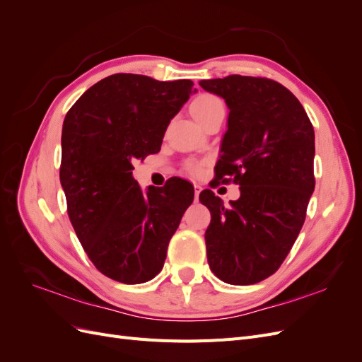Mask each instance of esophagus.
I'll list each match as a JSON object with an SVG mask.
<instances>
[{"label":"esophagus","instance_id":"34e87169","mask_svg":"<svg viewBox=\"0 0 362 362\" xmlns=\"http://www.w3.org/2000/svg\"><path fill=\"white\" fill-rule=\"evenodd\" d=\"M201 190H202V187L199 184H194V201H198L199 199V193H201Z\"/></svg>","mask_w":362,"mask_h":362}]
</instances>
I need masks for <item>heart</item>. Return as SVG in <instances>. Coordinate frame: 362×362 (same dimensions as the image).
I'll return each instance as SVG.
<instances>
[{
	"label": "heart",
	"mask_w": 362,
	"mask_h": 362,
	"mask_svg": "<svg viewBox=\"0 0 362 362\" xmlns=\"http://www.w3.org/2000/svg\"><path fill=\"white\" fill-rule=\"evenodd\" d=\"M222 108L223 103L221 101V98L213 93H201L192 101L190 113L199 124H202L205 119L214 115L217 110H222ZM185 170L192 175H198L202 170V164L198 161H189L185 164Z\"/></svg>",
	"instance_id": "heart-1"
}]
</instances>
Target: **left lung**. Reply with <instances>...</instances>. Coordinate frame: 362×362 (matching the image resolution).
I'll use <instances>...</instances> for the list:
<instances>
[{
	"label": "left lung",
	"instance_id": "1",
	"mask_svg": "<svg viewBox=\"0 0 362 362\" xmlns=\"http://www.w3.org/2000/svg\"><path fill=\"white\" fill-rule=\"evenodd\" d=\"M199 84L229 108L216 177L240 185L231 205L211 190L199 194L211 213L208 264L223 282L250 286L281 267L300 233L315 185L314 128L298 98L270 78L229 75Z\"/></svg>",
	"mask_w": 362,
	"mask_h": 362
}]
</instances>
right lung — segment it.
Listing matches in <instances>:
<instances>
[{"instance_id": "obj_1", "label": "right lung", "mask_w": 362, "mask_h": 362, "mask_svg": "<svg viewBox=\"0 0 362 362\" xmlns=\"http://www.w3.org/2000/svg\"><path fill=\"white\" fill-rule=\"evenodd\" d=\"M193 81L115 74L87 89L62 131L60 182L83 249L103 275L122 284L157 276L193 187L181 178L140 190L133 163L160 151Z\"/></svg>"}]
</instances>
